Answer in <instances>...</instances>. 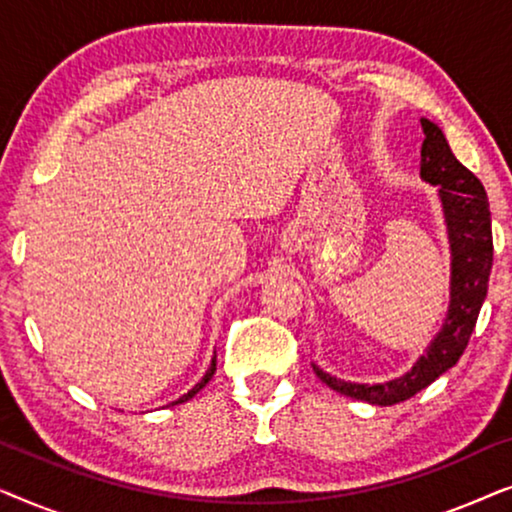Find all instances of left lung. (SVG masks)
I'll list each match as a JSON object with an SVG mask.
<instances>
[{
  "label": "left lung",
  "mask_w": 512,
  "mask_h": 512,
  "mask_svg": "<svg viewBox=\"0 0 512 512\" xmlns=\"http://www.w3.org/2000/svg\"><path fill=\"white\" fill-rule=\"evenodd\" d=\"M422 130L424 144L422 163H419L422 179L433 186H440V200H443L452 247V291L445 324L433 338L431 347L426 349V354L419 356L415 368L387 384H373V387L370 384H352L331 377L319 366H312L319 380L333 391L373 405H396L408 401L459 361L468 340H471L480 307L485 303L489 272H492L494 261L492 216H489L485 186L454 158L445 142L443 130L436 123L422 118Z\"/></svg>",
  "instance_id": "1"
}]
</instances>
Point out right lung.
Returning a JSON list of instances; mask_svg holds the SVG:
<instances>
[{
  "mask_svg": "<svg viewBox=\"0 0 512 512\" xmlns=\"http://www.w3.org/2000/svg\"><path fill=\"white\" fill-rule=\"evenodd\" d=\"M214 370H216V354H214V359H212V366H209V370H207V373H205V377H202V380L198 382V384H195V387L191 389V391H188V394H184V396H181L179 398V401L177 403H184V401H188V398H193L195 394H198V391L202 389V387H205V384L209 382V380H212V375H214Z\"/></svg>",
  "mask_w": 512,
  "mask_h": 512,
  "instance_id": "1",
  "label": "right lung"
}]
</instances>
